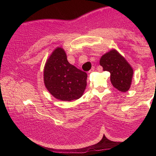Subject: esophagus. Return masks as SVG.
<instances>
[{
  "instance_id": "obj_1",
  "label": "esophagus",
  "mask_w": 156,
  "mask_h": 156,
  "mask_svg": "<svg viewBox=\"0 0 156 156\" xmlns=\"http://www.w3.org/2000/svg\"><path fill=\"white\" fill-rule=\"evenodd\" d=\"M94 69H95V67H92V68L91 69V70H89V73H91L92 72H94Z\"/></svg>"
}]
</instances>
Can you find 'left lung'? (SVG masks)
<instances>
[{
    "mask_svg": "<svg viewBox=\"0 0 156 156\" xmlns=\"http://www.w3.org/2000/svg\"><path fill=\"white\" fill-rule=\"evenodd\" d=\"M100 65L110 72V80L118 91L126 92L130 88L133 71L131 65L116 50L113 49L101 57Z\"/></svg>",
    "mask_w": 156,
    "mask_h": 156,
    "instance_id": "1",
    "label": "left lung"
}]
</instances>
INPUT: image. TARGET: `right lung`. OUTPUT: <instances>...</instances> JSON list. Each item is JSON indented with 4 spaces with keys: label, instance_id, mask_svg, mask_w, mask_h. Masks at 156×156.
<instances>
[{
    "label": "right lung",
    "instance_id": "right-lung-1",
    "mask_svg": "<svg viewBox=\"0 0 156 156\" xmlns=\"http://www.w3.org/2000/svg\"><path fill=\"white\" fill-rule=\"evenodd\" d=\"M87 74L68 62L67 55L58 47L49 56L44 69V83L53 96L62 101H72L83 96Z\"/></svg>",
    "mask_w": 156,
    "mask_h": 156
}]
</instances>
